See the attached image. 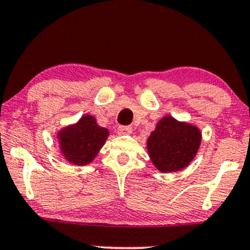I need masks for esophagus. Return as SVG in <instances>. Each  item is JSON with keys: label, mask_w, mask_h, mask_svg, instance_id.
Masks as SVG:
<instances>
[{"label": "esophagus", "mask_w": 250, "mask_h": 250, "mask_svg": "<svg viewBox=\"0 0 250 250\" xmlns=\"http://www.w3.org/2000/svg\"><path fill=\"white\" fill-rule=\"evenodd\" d=\"M118 133L119 135H130V133H132V127L131 126H119Z\"/></svg>", "instance_id": "1"}]
</instances>
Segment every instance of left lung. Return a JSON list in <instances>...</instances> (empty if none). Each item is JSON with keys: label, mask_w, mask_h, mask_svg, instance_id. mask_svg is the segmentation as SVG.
Masks as SVG:
<instances>
[{"label": "left lung", "mask_w": 250, "mask_h": 250, "mask_svg": "<svg viewBox=\"0 0 250 250\" xmlns=\"http://www.w3.org/2000/svg\"><path fill=\"white\" fill-rule=\"evenodd\" d=\"M200 143L201 132L197 126L166 115L147 138L146 149L157 170L173 173L192 162Z\"/></svg>", "instance_id": "left-lung-1"}]
</instances>
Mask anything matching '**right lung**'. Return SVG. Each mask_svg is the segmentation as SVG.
I'll list each match as a JSON object with an SVG mask.
<instances>
[{"instance_id": "add662e5", "label": "right lung", "mask_w": 250, "mask_h": 250, "mask_svg": "<svg viewBox=\"0 0 250 250\" xmlns=\"http://www.w3.org/2000/svg\"><path fill=\"white\" fill-rule=\"evenodd\" d=\"M109 136L106 127L98 125L93 115L85 114L75 124L57 132L61 154L75 166H85L99 154Z\"/></svg>"}]
</instances>
